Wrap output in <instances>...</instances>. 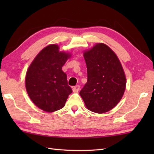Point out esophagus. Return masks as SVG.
<instances>
[{
	"instance_id": "1",
	"label": "esophagus",
	"mask_w": 154,
	"mask_h": 154,
	"mask_svg": "<svg viewBox=\"0 0 154 154\" xmlns=\"http://www.w3.org/2000/svg\"><path fill=\"white\" fill-rule=\"evenodd\" d=\"M80 89V86L79 85H76L73 87V91L74 93H76L77 91H79Z\"/></svg>"
}]
</instances>
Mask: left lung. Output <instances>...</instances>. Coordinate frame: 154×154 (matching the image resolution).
Returning a JSON list of instances; mask_svg holds the SVG:
<instances>
[{"mask_svg":"<svg viewBox=\"0 0 154 154\" xmlns=\"http://www.w3.org/2000/svg\"><path fill=\"white\" fill-rule=\"evenodd\" d=\"M83 56L87 69V82L80 91L87 109L102 114L120 102L126 79L122 65L108 45L97 44Z\"/></svg>","mask_w":154,"mask_h":154,"instance_id":"obj_1","label":"left lung"}]
</instances>
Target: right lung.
<instances>
[{"instance_id":"add662e5","label":"right lung","mask_w":154,"mask_h":154,"mask_svg":"<svg viewBox=\"0 0 154 154\" xmlns=\"http://www.w3.org/2000/svg\"><path fill=\"white\" fill-rule=\"evenodd\" d=\"M59 49L56 44L44 48L32 62L26 75L28 96L38 108L48 112L62 109L72 93L67 75L62 71L71 54Z\"/></svg>"}]
</instances>
